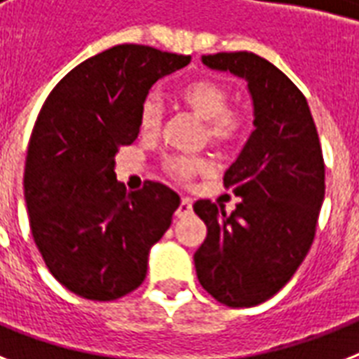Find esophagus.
Wrapping results in <instances>:
<instances>
[{
  "mask_svg": "<svg viewBox=\"0 0 359 359\" xmlns=\"http://www.w3.org/2000/svg\"><path fill=\"white\" fill-rule=\"evenodd\" d=\"M191 212H194V208H191V201L188 199V197H182L180 199V205L179 208H177V218H188V216H191Z\"/></svg>",
  "mask_w": 359,
  "mask_h": 359,
  "instance_id": "34e87169",
  "label": "esophagus"
}]
</instances>
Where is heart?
<instances>
[{
	"mask_svg": "<svg viewBox=\"0 0 359 359\" xmlns=\"http://www.w3.org/2000/svg\"><path fill=\"white\" fill-rule=\"evenodd\" d=\"M179 100L190 109L207 128V137L219 149H229L244 140L250 128V115L242 108H231L229 87L212 78H197L188 81L179 91ZM162 106L156 97H149L141 106L140 130L141 134L152 135L160 130ZM163 168L171 177L179 180H190L197 173H205L210 163L205 158H168Z\"/></svg>",
	"mask_w": 359,
	"mask_h": 359,
	"instance_id": "1",
	"label": "heart"
}]
</instances>
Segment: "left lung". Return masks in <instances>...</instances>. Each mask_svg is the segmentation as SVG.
Here are the masks:
<instances>
[{"label":"left lung","mask_w":359,"mask_h":359,"mask_svg":"<svg viewBox=\"0 0 359 359\" xmlns=\"http://www.w3.org/2000/svg\"><path fill=\"white\" fill-rule=\"evenodd\" d=\"M203 65L248 81L255 130L225 171L240 203L231 214L208 199L194 210L207 238L194 262L199 283L219 304L259 306L283 289L311 248L324 201V160L302 91L251 52L203 55Z\"/></svg>","instance_id":"1"}]
</instances>
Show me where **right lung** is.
Segmentation results:
<instances>
[{
	"label": "right lung",
	"mask_w": 359,
	"mask_h": 359,
	"mask_svg": "<svg viewBox=\"0 0 359 359\" xmlns=\"http://www.w3.org/2000/svg\"><path fill=\"white\" fill-rule=\"evenodd\" d=\"M190 55L119 44L72 69L36 117L24 171L31 235L70 292L109 302L143 283L149 251L180 197L160 182L126 191L115 154L140 134V111L160 78Z\"/></svg>",
	"instance_id": "right-lung-1"
}]
</instances>
